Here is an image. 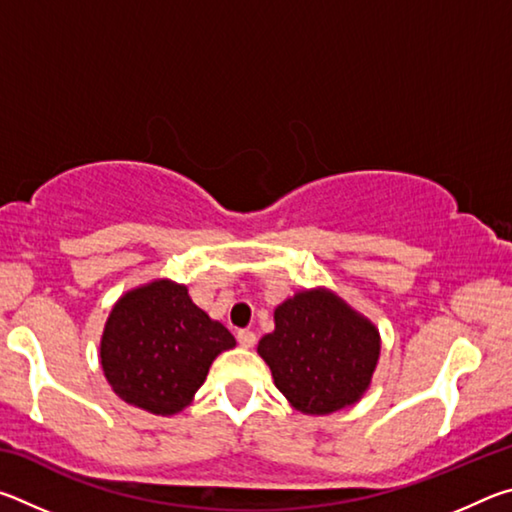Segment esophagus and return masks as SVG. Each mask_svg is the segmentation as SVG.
<instances>
[{
  "mask_svg": "<svg viewBox=\"0 0 512 512\" xmlns=\"http://www.w3.org/2000/svg\"><path fill=\"white\" fill-rule=\"evenodd\" d=\"M237 341H239L241 348H253L255 341H257V336H255L253 332H250V329H239V332H237Z\"/></svg>",
  "mask_w": 512,
  "mask_h": 512,
  "instance_id": "obj_1",
  "label": "esophagus"
}]
</instances>
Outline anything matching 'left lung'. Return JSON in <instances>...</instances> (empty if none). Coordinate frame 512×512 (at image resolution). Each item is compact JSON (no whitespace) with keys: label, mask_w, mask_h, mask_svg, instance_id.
Here are the masks:
<instances>
[{"label":"left lung","mask_w":512,"mask_h":512,"mask_svg":"<svg viewBox=\"0 0 512 512\" xmlns=\"http://www.w3.org/2000/svg\"><path fill=\"white\" fill-rule=\"evenodd\" d=\"M273 318L275 329L262 336L257 354L293 409L329 415L366 395L381 352L370 318L325 287L293 293Z\"/></svg>","instance_id":"left-lung-1"}]
</instances>
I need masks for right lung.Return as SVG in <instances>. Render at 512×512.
Returning <instances> with one entry per match:
<instances>
[{"instance_id": "add662e5", "label": "right lung", "mask_w": 512, "mask_h": 512, "mask_svg": "<svg viewBox=\"0 0 512 512\" xmlns=\"http://www.w3.org/2000/svg\"><path fill=\"white\" fill-rule=\"evenodd\" d=\"M237 345L219 320L167 277L126 291L101 334L103 375L117 397L153 415H176L194 395L221 352Z\"/></svg>"}]
</instances>
